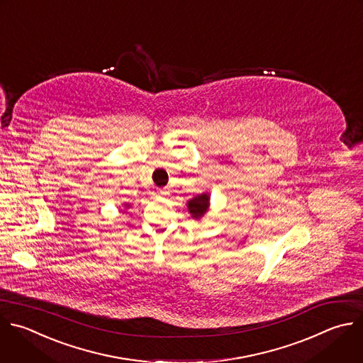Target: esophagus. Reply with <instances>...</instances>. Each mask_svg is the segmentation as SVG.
Segmentation results:
<instances>
[{
    "label": "esophagus",
    "instance_id": "34e87169",
    "mask_svg": "<svg viewBox=\"0 0 363 363\" xmlns=\"http://www.w3.org/2000/svg\"><path fill=\"white\" fill-rule=\"evenodd\" d=\"M158 194L162 195V196H167V195H169V188H161V189L158 191Z\"/></svg>",
    "mask_w": 363,
    "mask_h": 363
}]
</instances>
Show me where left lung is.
I'll return each instance as SVG.
<instances>
[{
  "mask_svg": "<svg viewBox=\"0 0 363 363\" xmlns=\"http://www.w3.org/2000/svg\"><path fill=\"white\" fill-rule=\"evenodd\" d=\"M209 201H211L209 192H202V194H198L196 196L191 198L186 202L188 212L191 213V216L196 220L202 219L205 216V213L208 212V209H209Z\"/></svg>",
  "mask_w": 363,
  "mask_h": 363,
  "instance_id": "obj_1",
  "label": "left lung"
}]
</instances>
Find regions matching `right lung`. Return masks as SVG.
<instances>
[{
    "label": "right lung",
    "instance_id": "1",
    "mask_svg": "<svg viewBox=\"0 0 363 363\" xmlns=\"http://www.w3.org/2000/svg\"><path fill=\"white\" fill-rule=\"evenodd\" d=\"M124 206H125V208H130V203H124Z\"/></svg>",
    "mask_w": 363,
    "mask_h": 363
}]
</instances>
